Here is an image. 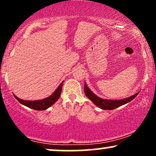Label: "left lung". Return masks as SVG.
<instances>
[{"mask_svg":"<svg viewBox=\"0 0 156 156\" xmlns=\"http://www.w3.org/2000/svg\"><path fill=\"white\" fill-rule=\"evenodd\" d=\"M84 92H85L87 98H88L94 105H96L97 106L99 107L100 108L103 109V110H113V109L117 108L118 107L121 106V105L126 104V103L133 101L134 98L138 95V94H139V92H138L136 94L129 97V98H124V99L121 100L103 99V98H99V97L97 96L96 94H94V93L90 90V89L87 87L86 83L84 84Z\"/></svg>","mask_w":156,"mask_h":156,"instance_id":"8db88e82","label":"left lung"}]
</instances>
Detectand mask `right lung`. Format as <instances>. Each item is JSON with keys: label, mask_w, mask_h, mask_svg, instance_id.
<instances>
[{"label": "right lung", "mask_w": 156, "mask_h": 156, "mask_svg": "<svg viewBox=\"0 0 156 156\" xmlns=\"http://www.w3.org/2000/svg\"><path fill=\"white\" fill-rule=\"evenodd\" d=\"M64 80L59 84V86L58 87V88L55 90V92L50 95L48 98H44L42 100H38V101H24V100L20 99V98H17V96H15L16 99L21 104L26 105V106L28 107V108H31L32 109H34V110L37 111H43L48 109L49 107H51L52 105H53L54 103L58 101V98L61 95V92H62V86H63Z\"/></svg>", "instance_id": "obj_1"}]
</instances>
